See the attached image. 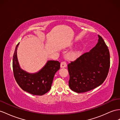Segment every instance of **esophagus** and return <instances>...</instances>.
Instances as JSON below:
<instances>
[{"mask_svg":"<svg viewBox=\"0 0 120 120\" xmlns=\"http://www.w3.org/2000/svg\"><path fill=\"white\" fill-rule=\"evenodd\" d=\"M66 66H67V63L65 61H62V62L61 63V68H64V67H66Z\"/></svg>","mask_w":120,"mask_h":120,"instance_id":"obj_1","label":"esophagus"}]
</instances>
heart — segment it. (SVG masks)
<instances>
[{"instance_id":"obj_1","label":"heart","mask_w":120,"mask_h":120,"mask_svg":"<svg viewBox=\"0 0 120 120\" xmlns=\"http://www.w3.org/2000/svg\"><path fill=\"white\" fill-rule=\"evenodd\" d=\"M78 56V53L76 51H71V52H69V53L67 54L66 58L68 59L69 60H73L75 59V58Z\"/></svg>"}]
</instances>
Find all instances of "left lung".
Masks as SVG:
<instances>
[{
  "mask_svg": "<svg viewBox=\"0 0 120 120\" xmlns=\"http://www.w3.org/2000/svg\"><path fill=\"white\" fill-rule=\"evenodd\" d=\"M98 36V43L93 49L68 64L69 86L78 93L99 86L108 75L109 52L102 37Z\"/></svg>",
  "mask_w": 120,
  "mask_h": 120,
  "instance_id": "left-lung-1",
  "label": "left lung"
}]
</instances>
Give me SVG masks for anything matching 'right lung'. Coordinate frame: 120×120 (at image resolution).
<instances>
[{
  "instance_id": "obj_1",
  "label": "right lung",
  "mask_w": 120,
  "mask_h": 120,
  "mask_svg": "<svg viewBox=\"0 0 120 120\" xmlns=\"http://www.w3.org/2000/svg\"><path fill=\"white\" fill-rule=\"evenodd\" d=\"M17 45L13 59V68L15 79L22 90L34 95H42L50 91L55 73L60 68L58 61H48L45 66L35 73H29L20 68L18 62Z\"/></svg>"
}]
</instances>
